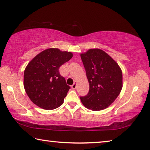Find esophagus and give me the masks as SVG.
<instances>
[{
    "label": "esophagus",
    "mask_w": 150,
    "mask_h": 150,
    "mask_svg": "<svg viewBox=\"0 0 150 150\" xmlns=\"http://www.w3.org/2000/svg\"><path fill=\"white\" fill-rule=\"evenodd\" d=\"M76 87H77V83H76V82H75L74 84H73L71 85V88H73V89H75Z\"/></svg>",
    "instance_id": "1"
}]
</instances>
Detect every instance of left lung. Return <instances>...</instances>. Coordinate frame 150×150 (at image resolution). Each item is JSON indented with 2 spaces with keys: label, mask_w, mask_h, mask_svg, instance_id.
Instances as JSON below:
<instances>
[{
  "label": "left lung",
  "mask_w": 150,
  "mask_h": 150,
  "mask_svg": "<svg viewBox=\"0 0 150 150\" xmlns=\"http://www.w3.org/2000/svg\"><path fill=\"white\" fill-rule=\"evenodd\" d=\"M89 83V91L80 96L83 105L96 111L107 108L122 88V73L110 55L100 49H90L81 54Z\"/></svg>",
  "instance_id": "obj_1"
}]
</instances>
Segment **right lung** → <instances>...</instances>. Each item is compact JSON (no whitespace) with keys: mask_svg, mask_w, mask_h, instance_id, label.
<instances>
[{"mask_svg":"<svg viewBox=\"0 0 150 150\" xmlns=\"http://www.w3.org/2000/svg\"><path fill=\"white\" fill-rule=\"evenodd\" d=\"M72 57L71 52L50 48L30 61L24 70V87L35 105L45 110H53L62 105L70 87L59 69Z\"/></svg>","mask_w":150,"mask_h":150,"instance_id":"add662e5","label":"right lung"}]
</instances>
